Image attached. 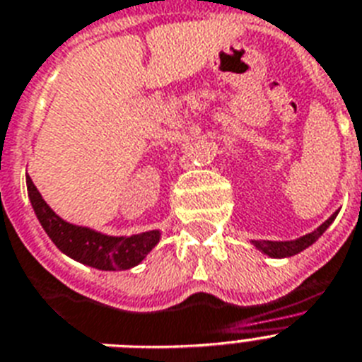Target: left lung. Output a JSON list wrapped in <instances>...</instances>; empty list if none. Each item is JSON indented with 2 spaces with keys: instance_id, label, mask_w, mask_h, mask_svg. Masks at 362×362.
<instances>
[{
  "instance_id": "1",
  "label": "left lung",
  "mask_w": 362,
  "mask_h": 362,
  "mask_svg": "<svg viewBox=\"0 0 362 362\" xmlns=\"http://www.w3.org/2000/svg\"><path fill=\"white\" fill-rule=\"evenodd\" d=\"M335 217L337 214H333L327 221H324L317 230H313L311 233H305V235H302V238L298 239H293V241H267V239H259V241H250V243L257 248V250L263 252L265 256L276 257V259L296 256V254H300L302 250L311 247L313 243H317V239L331 226V223L335 221Z\"/></svg>"
}]
</instances>
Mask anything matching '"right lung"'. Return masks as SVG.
<instances>
[{"label":"right lung","mask_w":362,"mask_h":362,"mask_svg":"<svg viewBox=\"0 0 362 362\" xmlns=\"http://www.w3.org/2000/svg\"><path fill=\"white\" fill-rule=\"evenodd\" d=\"M25 182L31 206L45 233L62 254L83 265L97 270H129L139 265L162 239L160 230L134 235H108L93 228L64 221L42 199L31 176L25 175Z\"/></svg>","instance_id":"1"}]
</instances>
